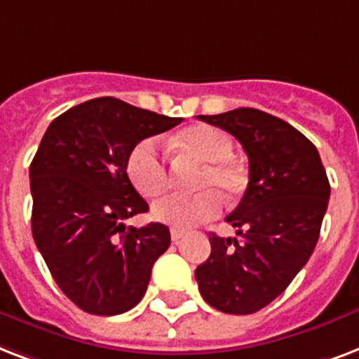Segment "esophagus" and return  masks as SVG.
Returning <instances> with one entry per match:
<instances>
[{
    "instance_id": "1",
    "label": "esophagus",
    "mask_w": 359,
    "mask_h": 359,
    "mask_svg": "<svg viewBox=\"0 0 359 359\" xmlns=\"http://www.w3.org/2000/svg\"><path fill=\"white\" fill-rule=\"evenodd\" d=\"M185 236V230H180V229H170V238L172 241H180Z\"/></svg>"
}]
</instances>
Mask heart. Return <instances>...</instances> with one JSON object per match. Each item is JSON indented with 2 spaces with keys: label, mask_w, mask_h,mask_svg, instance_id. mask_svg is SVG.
<instances>
[{
  "label": "heart",
  "mask_w": 359,
  "mask_h": 359,
  "mask_svg": "<svg viewBox=\"0 0 359 359\" xmlns=\"http://www.w3.org/2000/svg\"><path fill=\"white\" fill-rule=\"evenodd\" d=\"M176 146L185 154L193 155L204 165L196 174V194H168L151 205V217L174 229H191L210 221L221 211V196L232 198L241 193L245 177L232 159L234 142L223 130L211 125H193L177 136ZM127 177L133 187L146 198H155L168 187V165L161 154L159 142L146 138L130 149L125 163Z\"/></svg>",
  "instance_id": "b5f03b06"
}]
</instances>
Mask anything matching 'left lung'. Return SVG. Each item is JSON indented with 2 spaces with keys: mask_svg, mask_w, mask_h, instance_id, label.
Returning a JSON list of instances; mask_svg holds the SVG:
<instances>
[{
  "mask_svg": "<svg viewBox=\"0 0 359 359\" xmlns=\"http://www.w3.org/2000/svg\"><path fill=\"white\" fill-rule=\"evenodd\" d=\"M198 119L243 146L249 185L226 217L241 240L211 234V255L194 277L211 307L251 315L285 292L315 251L330 182L313 142L271 114L236 108Z\"/></svg>",
  "mask_w": 359,
  "mask_h": 359,
  "instance_id": "1",
  "label": "left lung"
}]
</instances>
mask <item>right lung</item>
Listing matches in <instances>:
<instances>
[{
	"label": "right lung",
	"mask_w": 359,
	"mask_h": 359,
	"mask_svg": "<svg viewBox=\"0 0 359 359\" xmlns=\"http://www.w3.org/2000/svg\"><path fill=\"white\" fill-rule=\"evenodd\" d=\"M182 121L99 97L57 116L39 144L29 166L33 240L61 292L90 315L133 309L170 245L165 224H123L148 211L125 163L138 142Z\"/></svg>",
	"instance_id": "1"
}]
</instances>
